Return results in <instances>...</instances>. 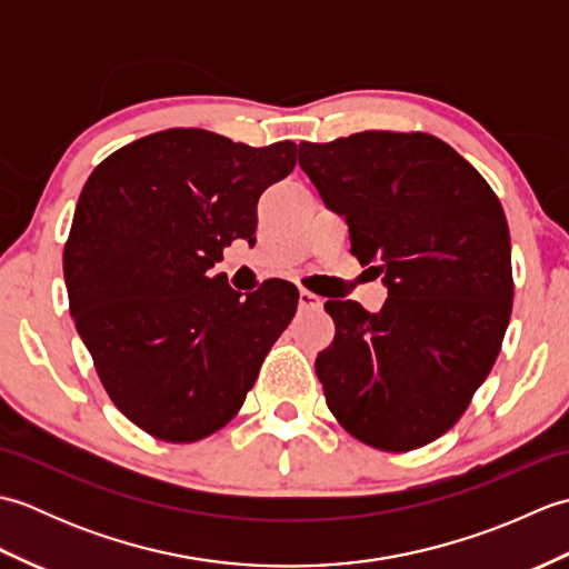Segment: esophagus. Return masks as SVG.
<instances>
[{"label": "esophagus", "mask_w": 569, "mask_h": 569, "mask_svg": "<svg viewBox=\"0 0 569 569\" xmlns=\"http://www.w3.org/2000/svg\"><path fill=\"white\" fill-rule=\"evenodd\" d=\"M298 306L303 308V310H316V308H320L322 306V300H320V296H316V293H310V291H300L298 293Z\"/></svg>", "instance_id": "34e87169"}]
</instances>
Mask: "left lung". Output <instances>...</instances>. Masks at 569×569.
Segmentation results:
<instances>
[{"label":"left lung","instance_id":"left-lung-1","mask_svg":"<svg viewBox=\"0 0 569 569\" xmlns=\"http://www.w3.org/2000/svg\"><path fill=\"white\" fill-rule=\"evenodd\" d=\"M298 163L383 273L379 312L328 300L335 340L316 359L325 401L365 445L408 452L462 418L501 352L513 306L511 237L497 192L426 131L298 143Z\"/></svg>","mask_w":569,"mask_h":569}]
</instances>
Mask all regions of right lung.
<instances>
[{
    "label": "right lung",
    "instance_id": "1",
    "mask_svg": "<svg viewBox=\"0 0 569 569\" xmlns=\"http://www.w3.org/2000/svg\"><path fill=\"white\" fill-rule=\"evenodd\" d=\"M293 166V141L253 149L166 129L107 156L84 183L63 251L70 316L112 403L153 438L224 428L293 320V283L273 278L241 298L210 278Z\"/></svg>",
    "mask_w": 569,
    "mask_h": 569
}]
</instances>
